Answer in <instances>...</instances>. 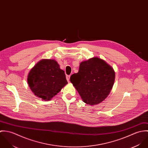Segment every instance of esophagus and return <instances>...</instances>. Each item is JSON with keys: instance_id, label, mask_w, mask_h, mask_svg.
Wrapping results in <instances>:
<instances>
[{"instance_id": "esophagus-1", "label": "esophagus", "mask_w": 148, "mask_h": 148, "mask_svg": "<svg viewBox=\"0 0 148 148\" xmlns=\"http://www.w3.org/2000/svg\"><path fill=\"white\" fill-rule=\"evenodd\" d=\"M66 78L67 81L69 82V79H70V75H66Z\"/></svg>"}]
</instances>
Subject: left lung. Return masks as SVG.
<instances>
[{"instance_id":"1","label":"left lung","mask_w":148,"mask_h":148,"mask_svg":"<svg viewBox=\"0 0 148 148\" xmlns=\"http://www.w3.org/2000/svg\"><path fill=\"white\" fill-rule=\"evenodd\" d=\"M114 79L113 68L103 59L95 57L80 64L79 72L71 75L70 81L85 103L93 106L107 97Z\"/></svg>"}]
</instances>
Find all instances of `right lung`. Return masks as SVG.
I'll use <instances>...</instances> for the list:
<instances>
[{"label":"right lung","instance_id":"obj_1","mask_svg":"<svg viewBox=\"0 0 148 148\" xmlns=\"http://www.w3.org/2000/svg\"><path fill=\"white\" fill-rule=\"evenodd\" d=\"M28 84L37 97L49 101L68 82L63 70L53 59H42L29 71Z\"/></svg>","mask_w":148,"mask_h":148}]
</instances>
